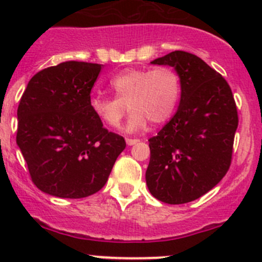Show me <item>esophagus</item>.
<instances>
[{
  "label": "esophagus",
  "mask_w": 262,
  "mask_h": 262,
  "mask_svg": "<svg viewBox=\"0 0 262 262\" xmlns=\"http://www.w3.org/2000/svg\"><path fill=\"white\" fill-rule=\"evenodd\" d=\"M139 142V139H136V138H126V144H128V146H133V144H136V143H138Z\"/></svg>",
  "instance_id": "1"
}]
</instances>
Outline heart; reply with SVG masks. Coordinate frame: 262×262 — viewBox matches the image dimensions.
Here are the masks:
<instances>
[{"instance_id": "1", "label": "heart", "mask_w": 262, "mask_h": 262, "mask_svg": "<svg viewBox=\"0 0 262 262\" xmlns=\"http://www.w3.org/2000/svg\"><path fill=\"white\" fill-rule=\"evenodd\" d=\"M110 86L118 97L95 95L90 100L94 115L109 128H118L128 112L133 113L126 130L137 132L147 125L167 121L175 113L181 96L179 73L168 66L155 68H130L118 73L110 80Z\"/></svg>"}]
</instances>
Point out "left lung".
<instances>
[{
  "mask_svg": "<svg viewBox=\"0 0 262 262\" xmlns=\"http://www.w3.org/2000/svg\"><path fill=\"white\" fill-rule=\"evenodd\" d=\"M152 64L171 66L181 80L178 112L148 139L147 186L156 199L185 204L207 194L229 170L238 126L228 82L202 58L175 50Z\"/></svg>",
  "mask_w": 262,
  "mask_h": 262,
  "instance_id": "left-lung-1",
  "label": "left lung"
}]
</instances>
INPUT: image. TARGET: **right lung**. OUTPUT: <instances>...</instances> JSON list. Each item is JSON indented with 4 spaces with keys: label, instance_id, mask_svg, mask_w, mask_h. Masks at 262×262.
Wrapping results in <instances>:
<instances>
[{
    "label": "right lung",
    "instance_id": "1",
    "mask_svg": "<svg viewBox=\"0 0 262 262\" xmlns=\"http://www.w3.org/2000/svg\"><path fill=\"white\" fill-rule=\"evenodd\" d=\"M101 64L59 63L33 76L17 107L16 143L31 181L47 194L80 199L104 187L125 148L90 107Z\"/></svg>",
    "mask_w": 262,
    "mask_h": 262
}]
</instances>
